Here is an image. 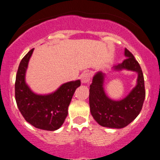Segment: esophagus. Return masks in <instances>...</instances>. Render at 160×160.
<instances>
[{"label":"esophagus","instance_id":"34e87169","mask_svg":"<svg viewBox=\"0 0 160 160\" xmlns=\"http://www.w3.org/2000/svg\"><path fill=\"white\" fill-rule=\"evenodd\" d=\"M90 79H91L90 73L87 72V71L82 73L81 75V82L82 83H87V82L90 81Z\"/></svg>","mask_w":160,"mask_h":160}]
</instances>
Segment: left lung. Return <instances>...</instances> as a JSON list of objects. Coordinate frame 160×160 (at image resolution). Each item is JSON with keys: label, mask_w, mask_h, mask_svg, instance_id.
<instances>
[{"label": "left lung", "mask_w": 160, "mask_h": 160, "mask_svg": "<svg viewBox=\"0 0 160 160\" xmlns=\"http://www.w3.org/2000/svg\"><path fill=\"white\" fill-rule=\"evenodd\" d=\"M126 58L115 66V70L127 69L138 74L137 85L126 98L120 101L110 99L104 91V74L98 72L93 77L89 89V107L91 114L104 127L122 128L128 126L140 113L145 98L144 80L142 70L132 53L125 49Z\"/></svg>", "instance_id": "left-lung-1"}]
</instances>
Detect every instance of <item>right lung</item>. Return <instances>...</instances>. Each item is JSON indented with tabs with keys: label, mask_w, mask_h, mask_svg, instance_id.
Returning a JSON list of instances; mask_svg holds the SVG:
<instances>
[{
	"label": "right lung",
	"mask_w": 160,
	"mask_h": 160,
	"mask_svg": "<svg viewBox=\"0 0 160 160\" xmlns=\"http://www.w3.org/2000/svg\"><path fill=\"white\" fill-rule=\"evenodd\" d=\"M34 49L20 62L16 77L15 98L18 108L25 120L35 128L55 131L62 126L68 115V109L80 80L64 83L55 92L37 95L25 81V71Z\"/></svg>",
	"instance_id": "add662e5"
}]
</instances>
